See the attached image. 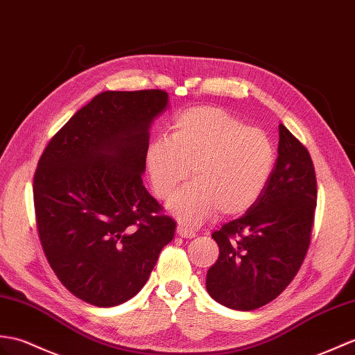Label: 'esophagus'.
I'll return each mask as SVG.
<instances>
[{
	"instance_id": "1",
	"label": "esophagus",
	"mask_w": 355,
	"mask_h": 355,
	"mask_svg": "<svg viewBox=\"0 0 355 355\" xmlns=\"http://www.w3.org/2000/svg\"><path fill=\"white\" fill-rule=\"evenodd\" d=\"M177 233H178V236L184 237V239H192V237L196 236L195 232H192V230H189V228H186L183 225H178L177 227Z\"/></svg>"
}]
</instances>
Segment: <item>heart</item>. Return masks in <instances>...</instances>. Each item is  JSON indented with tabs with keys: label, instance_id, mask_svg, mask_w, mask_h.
<instances>
[{
	"label": "heart",
	"instance_id": "b5f03b06",
	"mask_svg": "<svg viewBox=\"0 0 355 355\" xmlns=\"http://www.w3.org/2000/svg\"><path fill=\"white\" fill-rule=\"evenodd\" d=\"M269 136L230 112L192 107L171 122L168 137H154L145 151V168L154 193L166 200L189 175L193 181L168 202L171 215L198 227L219 210L234 216L260 200L275 166Z\"/></svg>",
	"mask_w": 355,
	"mask_h": 355
}]
</instances>
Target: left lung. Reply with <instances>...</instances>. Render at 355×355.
<instances>
[{"label":"left lung","instance_id":"8db88e82","mask_svg":"<svg viewBox=\"0 0 355 355\" xmlns=\"http://www.w3.org/2000/svg\"><path fill=\"white\" fill-rule=\"evenodd\" d=\"M278 157L260 200L245 215L211 234L219 257L205 287L233 310H255L275 300L306 257L318 186L310 154L279 123Z\"/></svg>","mask_w":355,"mask_h":355}]
</instances>
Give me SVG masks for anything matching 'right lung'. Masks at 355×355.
I'll use <instances>...</instances> for the list:
<instances>
[{
  "label": "right lung",
  "instance_id": "obj_1",
  "mask_svg": "<svg viewBox=\"0 0 355 355\" xmlns=\"http://www.w3.org/2000/svg\"><path fill=\"white\" fill-rule=\"evenodd\" d=\"M168 103L159 89L98 94L37 163L33 195L46 260L92 306L133 298L174 237L175 220L160 215L142 181L151 123Z\"/></svg>",
  "mask_w": 355,
  "mask_h": 355
}]
</instances>
